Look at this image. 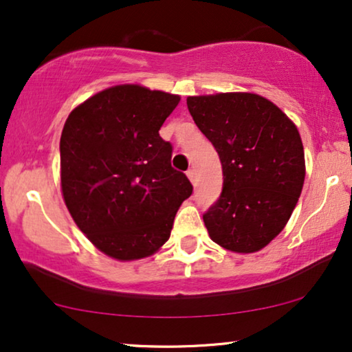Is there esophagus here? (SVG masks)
I'll use <instances>...</instances> for the list:
<instances>
[{
    "label": "esophagus",
    "mask_w": 352,
    "mask_h": 352,
    "mask_svg": "<svg viewBox=\"0 0 352 352\" xmlns=\"http://www.w3.org/2000/svg\"><path fill=\"white\" fill-rule=\"evenodd\" d=\"M187 177H189L192 184H195V179H197V173H195V170H192V168H190V170H187Z\"/></svg>",
    "instance_id": "34e87169"
}]
</instances>
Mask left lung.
Returning <instances> with one entry per match:
<instances>
[{
  "label": "left lung",
  "instance_id": "8db88e82",
  "mask_svg": "<svg viewBox=\"0 0 352 352\" xmlns=\"http://www.w3.org/2000/svg\"><path fill=\"white\" fill-rule=\"evenodd\" d=\"M187 109L218 152L223 192L204 214L213 242L253 253L276 239L305 182V151L295 123L252 93L187 98Z\"/></svg>",
  "mask_w": 352,
  "mask_h": 352
}]
</instances>
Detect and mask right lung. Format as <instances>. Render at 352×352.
<instances>
[{"label": "right lung", "instance_id": "right-lung-1", "mask_svg": "<svg viewBox=\"0 0 352 352\" xmlns=\"http://www.w3.org/2000/svg\"><path fill=\"white\" fill-rule=\"evenodd\" d=\"M179 96L139 85L107 88L72 110L60 136L65 205L96 248L120 261L151 256L170 239L192 194L171 166L162 124Z\"/></svg>", "mask_w": 352, "mask_h": 352}]
</instances>
